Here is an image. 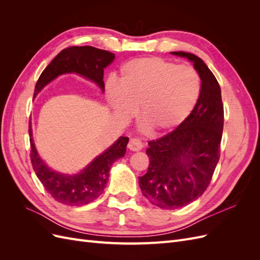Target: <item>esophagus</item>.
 Masks as SVG:
<instances>
[{"label":"esophagus","mask_w":260,"mask_h":260,"mask_svg":"<svg viewBox=\"0 0 260 260\" xmlns=\"http://www.w3.org/2000/svg\"><path fill=\"white\" fill-rule=\"evenodd\" d=\"M128 148L130 149V151L138 152V151H141V149L143 148V144H142V142H141V141L138 140V139H131V140L129 141Z\"/></svg>","instance_id":"1"}]
</instances>
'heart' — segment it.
Listing matches in <instances>:
<instances>
[{
    "instance_id": "heart-1",
    "label": "heart",
    "mask_w": 260,
    "mask_h": 260,
    "mask_svg": "<svg viewBox=\"0 0 260 260\" xmlns=\"http://www.w3.org/2000/svg\"><path fill=\"white\" fill-rule=\"evenodd\" d=\"M201 93V79L188 65L157 57L132 59L121 67L119 83L109 82L107 99L115 113L140 117L158 133L170 132L191 115Z\"/></svg>"
}]
</instances>
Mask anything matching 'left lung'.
Segmentation results:
<instances>
[{
	"instance_id": "obj_1",
	"label": "left lung",
	"mask_w": 260,
	"mask_h": 260,
	"mask_svg": "<svg viewBox=\"0 0 260 260\" xmlns=\"http://www.w3.org/2000/svg\"><path fill=\"white\" fill-rule=\"evenodd\" d=\"M171 54L193 62L201 78V93L183 123L148 142V169L139 184L145 198L162 209L184 207L205 192L219 160L223 130L221 90L214 74L194 54Z\"/></svg>"
}]
</instances>
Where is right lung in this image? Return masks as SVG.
Returning <instances> with one entry per match:
<instances>
[{
	"instance_id": "obj_1",
	"label": "right lung",
	"mask_w": 260,
	"mask_h": 260,
	"mask_svg": "<svg viewBox=\"0 0 260 260\" xmlns=\"http://www.w3.org/2000/svg\"><path fill=\"white\" fill-rule=\"evenodd\" d=\"M115 54L93 46H70L62 50L46 67L37 81L34 98L46 84L64 74H78L95 83L104 92V68L111 65ZM30 157L34 170L44 188L55 201L69 206H82L103 193L112 165L124 156L129 138L120 137L105 152L95 157L79 174L65 175L51 169L39 156L29 121Z\"/></svg>"
}]
</instances>
